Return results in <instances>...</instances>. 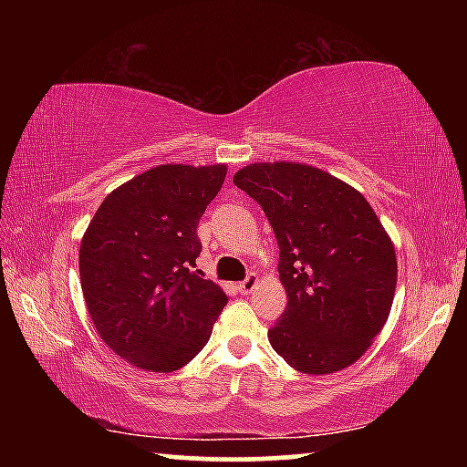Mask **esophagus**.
<instances>
[{
    "label": "esophagus",
    "instance_id": "34e87169",
    "mask_svg": "<svg viewBox=\"0 0 467 467\" xmlns=\"http://www.w3.org/2000/svg\"><path fill=\"white\" fill-rule=\"evenodd\" d=\"M257 286V275L255 274H249L247 278H244L241 284H239V292L241 295H249V292Z\"/></svg>",
    "mask_w": 467,
    "mask_h": 467
}]
</instances>
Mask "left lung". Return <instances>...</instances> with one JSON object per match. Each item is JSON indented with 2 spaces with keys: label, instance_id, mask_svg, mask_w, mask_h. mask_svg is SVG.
I'll return each instance as SVG.
<instances>
[{
  "label": "left lung",
  "instance_id": "1",
  "mask_svg": "<svg viewBox=\"0 0 467 467\" xmlns=\"http://www.w3.org/2000/svg\"><path fill=\"white\" fill-rule=\"evenodd\" d=\"M270 220L286 309L267 331L292 368L329 375L357 362L389 317L398 262L381 220L344 181L300 162H255L233 177Z\"/></svg>",
  "mask_w": 467,
  "mask_h": 467
}]
</instances>
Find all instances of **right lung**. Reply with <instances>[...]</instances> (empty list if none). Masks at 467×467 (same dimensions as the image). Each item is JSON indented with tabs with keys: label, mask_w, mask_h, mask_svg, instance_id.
Wrapping results in <instances>:
<instances>
[{
	"label": "right lung",
	"mask_w": 467,
	"mask_h": 467,
	"mask_svg": "<svg viewBox=\"0 0 467 467\" xmlns=\"http://www.w3.org/2000/svg\"><path fill=\"white\" fill-rule=\"evenodd\" d=\"M224 164H161L110 192L80 244L94 327L130 365L172 373L197 357L228 296L195 270L197 224Z\"/></svg>",
	"instance_id": "right-lung-1"
}]
</instances>
